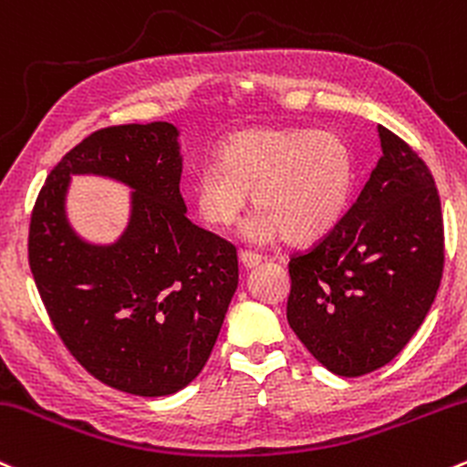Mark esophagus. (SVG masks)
Masks as SVG:
<instances>
[{
  "label": "esophagus",
  "instance_id": "esophagus-1",
  "mask_svg": "<svg viewBox=\"0 0 467 467\" xmlns=\"http://www.w3.org/2000/svg\"><path fill=\"white\" fill-rule=\"evenodd\" d=\"M239 261L245 270L254 268V265L261 264V254H253V253H239Z\"/></svg>",
  "mask_w": 467,
  "mask_h": 467
}]
</instances>
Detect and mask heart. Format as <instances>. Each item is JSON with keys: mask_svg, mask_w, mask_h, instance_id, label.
I'll list each match as a JSON object with an SVG mask.
<instances>
[{"mask_svg": "<svg viewBox=\"0 0 467 467\" xmlns=\"http://www.w3.org/2000/svg\"><path fill=\"white\" fill-rule=\"evenodd\" d=\"M357 161L337 132L306 128H248L217 150V163L203 166L191 183L199 219L228 230L248 206L259 210L245 237L270 244L284 234L290 244L326 237L350 206Z\"/></svg>", "mask_w": 467, "mask_h": 467, "instance_id": "obj_1", "label": "heart"}]
</instances>
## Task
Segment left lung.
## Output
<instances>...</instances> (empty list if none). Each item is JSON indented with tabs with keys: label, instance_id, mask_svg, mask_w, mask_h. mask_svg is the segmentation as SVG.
<instances>
[{
	"label": "left lung",
	"instance_id": "obj_1",
	"mask_svg": "<svg viewBox=\"0 0 467 467\" xmlns=\"http://www.w3.org/2000/svg\"><path fill=\"white\" fill-rule=\"evenodd\" d=\"M383 157L341 222L288 264V324L339 377L390 363L423 324L443 275V217L432 172L388 128Z\"/></svg>",
	"mask_w": 467,
	"mask_h": 467
}]
</instances>
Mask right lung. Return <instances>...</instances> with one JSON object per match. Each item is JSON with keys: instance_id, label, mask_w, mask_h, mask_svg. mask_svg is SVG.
Segmentation results:
<instances>
[{"instance_id": "right-lung-1", "label": "right lung", "mask_w": 467, "mask_h": 467, "mask_svg": "<svg viewBox=\"0 0 467 467\" xmlns=\"http://www.w3.org/2000/svg\"><path fill=\"white\" fill-rule=\"evenodd\" d=\"M177 137L168 121L92 132L50 171L30 214V273L59 339L92 377L137 397H166L202 372L239 281L237 248L186 217ZM70 174L136 191L115 244L69 228Z\"/></svg>"}]
</instances>
